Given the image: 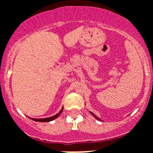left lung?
Masks as SVG:
<instances>
[{
    "label": "left lung",
    "mask_w": 153,
    "mask_h": 153,
    "mask_svg": "<svg viewBox=\"0 0 153 153\" xmlns=\"http://www.w3.org/2000/svg\"><path fill=\"white\" fill-rule=\"evenodd\" d=\"M90 113H91V114L92 115V116H94V117H95V119H96V120H101V119H100V118H98V117H96V116H95V115H94V113H91V112H90Z\"/></svg>",
    "instance_id": "obj_1"
}]
</instances>
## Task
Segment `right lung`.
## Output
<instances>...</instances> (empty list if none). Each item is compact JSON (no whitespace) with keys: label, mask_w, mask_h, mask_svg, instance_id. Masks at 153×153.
Masks as SVG:
<instances>
[{"label":"right lung","mask_w":153,"mask_h":153,"mask_svg":"<svg viewBox=\"0 0 153 153\" xmlns=\"http://www.w3.org/2000/svg\"><path fill=\"white\" fill-rule=\"evenodd\" d=\"M62 110H63V108H62L61 110L59 111V113H57L56 115H55V116H53V117H48V118H42V119H33V118H32V120H34V121H38V122H49V121L54 120L56 119L57 117H59V115H60L62 113Z\"/></svg>","instance_id":"add662e5"}]
</instances>
